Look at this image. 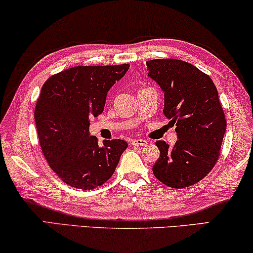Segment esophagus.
<instances>
[{
    "instance_id": "34e87169",
    "label": "esophagus",
    "mask_w": 253,
    "mask_h": 253,
    "mask_svg": "<svg viewBox=\"0 0 253 253\" xmlns=\"http://www.w3.org/2000/svg\"><path fill=\"white\" fill-rule=\"evenodd\" d=\"M130 144L134 145V147H144V145L148 144V142L145 140H142V138H136V140L131 141Z\"/></svg>"
}]
</instances>
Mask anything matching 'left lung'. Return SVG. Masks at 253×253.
Returning <instances> with one entry per match:
<instances>
[{
  "label": "left lung",
  "instance_id": "1",
  "mask_svg": "<svg viewBox=\"0 0 253 253\" xmlns=\"http://www.w3.org/2000/svg\"><path fill=\"white\" fill-rule=\"evenodd\" d=\"M148 76L164 92V116L175 126L177 141H157L161 155L155 176L170 188L193 186L215 165L226 133L218 90L209 76L179 59L147 62Z\"/></svg>",
  "mask_w": 253,
  "mask_h": 253
}]
</instances>
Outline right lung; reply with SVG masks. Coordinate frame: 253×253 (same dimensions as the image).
<instances>
[{
  "instance_id": "obj_1",
  "label": "right lung",
  "mask_w": 253,
  "mask_h": 253,
  "mask_svg": "<svg viewBox=\"0 0 253 253\" xmlns=\"http://www.w3.org/2000/svg\"><path fill=\"white\" fill-rule=\"evenodd\" d=\"M128 64L76 66L45 81L35 106L40 145L51 169L66 184L94 189L106 182L126 150L124 140L103 145L89 133L91 117L103 112L106 95L125 76Z\"/></svg>"
}]
</instances>
